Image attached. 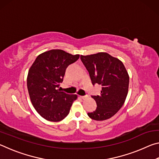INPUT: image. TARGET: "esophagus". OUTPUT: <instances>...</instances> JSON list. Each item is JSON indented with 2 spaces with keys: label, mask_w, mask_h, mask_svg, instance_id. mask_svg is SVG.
Listing matches in <instances>:
<instances>
[{
  "label": "esophagus",
  "mask_w": 159,
  "mask_h": 159,
  "mask_svg": "<svg viewBox=\"0 0 159 159\" xmlns=\"http://www.w3.org/2000/svg\"><path fill=\"white\" fill-rule=\"evenodd\" d=\"M80 98L83 99H85L86 98H88V96H80Z\"/></svg>",
  "instance_id": "esophagus-1"
}]
</instances>
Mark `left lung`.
<instances>
[{"label": "left lung", "instance_id": "left-lung-1", "mask_svg": "<svg viewBox=\"0 0 159 159\" xmlns=\"http://www.w3.org/2000/svg\"><path fill=\"white\" fill-rule=\"evenodd\" d=\"M80 60L89 72L93 84L102 85L100 95L92 96L97 103L95 111L88 113L95 120L109 119L118 111L128 93L129 75L118 58L107 52L80 55Z\"/></svg>", "mask_w": 159, "mask_h": 159}]
</instances>
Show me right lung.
I'll return each mask as SVG.
<instances>
[{"label":"right lung","instance_id":"right-lung-1","mask_svg":"<svg viewBox=\"0 0 159 159\" xmlns=\"http://www.w3.org/2000/svg\"><path fill=\"white\" fill-rule=\"evenodd\" d=\"M62 50H50L38 56L27 76V88L32 105L47 120L58 122L69 114L77 95H68L58 88L66 67L79 60Z\"/></svg>","mask_w":159,"mask_h":159}]
</instances>
